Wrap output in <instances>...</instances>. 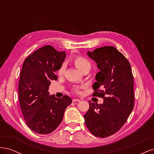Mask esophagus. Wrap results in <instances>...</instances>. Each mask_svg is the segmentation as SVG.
Returning <instances> with one entry per match:
<instances>
[{"label":"esophagus","instance_id":"esophagus-1","mask_svg":"<svg viewBox=\"0 0 154 154\" xmlns=\"http://www.w3.org/2000/svg\"><path fill=\"white\" fill-rule=\"evenodd\" d=\"M72 101H73V102H79V101H80V100L77 99V98L73 99V100H72Z\"/></svg>","mask_w":154,"mask_h":154}]
</instances>
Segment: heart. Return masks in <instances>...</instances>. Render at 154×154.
I'll list each match as a JSON object with an SVG mask.
<instances>
[{
	"mask_svg": "<svg viewBox=\"0 0 154 154\" xmlns=\"http://www.w3.org/2000/svg\"><path fill=\"white\" fill-rule=\"evenodd\" d=\"M74 64H75L76 67L82 72L87 69L91 67V64H90L89 62H88V60H86L85 58L81 57H77L74 58ZM66 69V63H62V66H60V69L58 71V74L60 76L62 75V74L65 72ZM74 91L76 93H79L80 92V89H79L78 88H74Z\"/></svg>",
	"mask_w": 154,
	"mask_h": 154,
	"instance_id": "heart-1",
	"label": "heart"
}]
</instances>
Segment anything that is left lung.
I'll use <instances>...</instances> for the list:
<instances>
[{"instance_id":"1","label":"left lung","mask_w":154,"mask_h":154,"mask_svg":"<svg viewBox=\"0 0 154 154\" xmlns=\"http://www.w3.org/2000/svg\"><path fill=\"white\" fill-rule=\"evenodd\" d=\"M87 54L100 69L92 86L94 90L92 95L104 100L100 105L88 101L89 109L83 117L87 128L94 136L106 137L123 127L134 109L131 66L125 56L113 46L97 48Z\"/></svg>"}]
</instances>
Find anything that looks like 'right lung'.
<instances>
[{
    "instance_id": "1",
    "label": "right lung",
    "mask_w": 154,
    "mask_h": 154,
    "mask_svg": "<svg viewBox=\"0 0 154 154\" xmlns=\"http://www.w3.org/2000/svg\"><path fill=\"white\" fill-rule=\"evenodd\" d=\"M66 54L45 45L26 58L18 83L19 103L27 125L40 134H50L62 122L65 110L72 100L65 95L57 98L48 92L55 72L62 66Z\"/></svg>"
}]
</instances>
